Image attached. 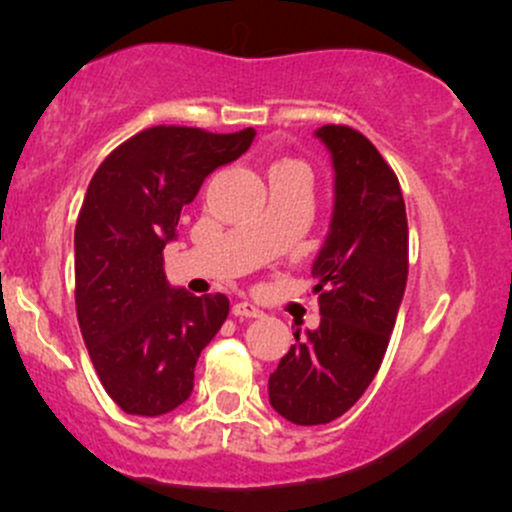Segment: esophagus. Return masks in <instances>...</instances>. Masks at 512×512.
<instances>
[{
  "mask_svg": "<svg viewBox=\"0 0 512 512\" xmlns=\"http://www.w3.org/2000/svg\"><path fill=\"white\" fill-rule=\"evenodd\" d=\"M231 313L236 317H260L262 310L257 308V305H252L248 301H240V303H233L231 305Z\"/></svg>",
  "mask_w": 512,
  "mask_h": 512,
  "instance_id": "34e87169",
  "label": "esophagus"
}]
</instances>
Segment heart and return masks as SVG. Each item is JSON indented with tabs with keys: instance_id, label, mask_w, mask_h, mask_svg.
I'll use <instances>...</instances> for the list:
<instances>
[{
	"instance_id": "1",
	"label": "heart",
	"mask_w": 512,
	"mask_h": 512,
	"mask_svg": "<svg viewBox=\"0 0 512 512\" xmlns=\"http://www.w3.org/2000/svg\"><path fill=\"white\" fill-rule=\"evenodd\" d=\"M281 173H298L303 178H308V166L303 161H298V158H276L272 166H269V178Z\"/></svg>"
}]
</instances>
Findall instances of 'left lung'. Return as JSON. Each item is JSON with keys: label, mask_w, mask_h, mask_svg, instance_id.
Returning <instances> with one entry per match:
<instances>
[{"label": "left lung", "mask_w": 512, "mask_h": 512, "mask_svg": "<svg viewBox=\"0 0 512 512\" xmlns=\"http://www.w3.org/2000/svg\"><path fill=\"white\" fill-rule=\"evenodd\" d=\"M317 137L334 163L330 236L313 264L320 327L269 375V402L298 426L330 424L373 383L395 330L409 274V226L395 170L349 125Z\"/></svg>", "instance_id": "8db88e82"}]
</instances>
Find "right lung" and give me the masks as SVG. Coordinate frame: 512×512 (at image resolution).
<instances>
[{
    "instance_id": "1",
    "label": "right lung",
    "mask_w": 512,
    "mask_h": 512,
    "mask_svg": "<svg viewBox=\"0 0 512 512\" xmlns=\"http://www.w3.org/2000/svg\"><path fill=\"white\" fill-rule=\"evenodd\" d=\"M252 139V127L156 125L110 151L88 182L74 231L76 317L105 392L127 414L180 407L199 354L228 317L223 293L170 289L163 248L204 178Z\"/></svg>"
}]
</instances>
